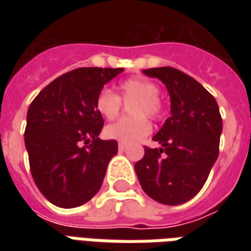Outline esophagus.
Returning <instances> with one entry per match:
<instances>
[{"label":"esophagus","instance_id":"obj_1","mask_svg":"<svg viewBox=\"0 0 251 251\" xmlns=\"http://www.w3.org/2000/svg\"><path fill=\"white\" fill-rule=\"evenodd\" d=\"M118 149H120L121 152H124V151H126V149H127V145H126V144H122V142H120V144H118Z\"/></svg>","mask_w":251,"mask_h":251}]
</instances>
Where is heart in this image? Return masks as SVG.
<instances>
[{"label": "heart", "mask_w": 251, "mask_h": 251, "mask_svg": "<svg viewBox=\"0 0 251 251\" xmlns=\"http://www.w3.org/2000/svg\"><path fill=\"white\" fill-rule=\"evenodd\" d=\"M158 93L160 87L157 84L144 77L124 80L118 86V95L111 90L103 88L97 97L95 107L104 120H115L121 113L122 102L130 103L131 100H134L130 104V114L133 118L121 120L106 126V137L122 144H133L147 137L152 130L147 117L156 121L163 115L164 106Z\"/></svg>", "instance_id": "obj_1"}]
</instances>
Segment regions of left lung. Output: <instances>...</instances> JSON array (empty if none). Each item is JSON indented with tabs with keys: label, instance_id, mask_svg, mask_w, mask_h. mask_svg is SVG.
Instances as JSON below:
<instances>
[{
	"label": "left lung",
	"instance_id": "obj_1",
	"mask_svg": "<svg viewBox=\"0 0 251 251\" xmlns=\"http://www.w3.org/2000/svg\"><path fill=\"white\" fill-rule=\"evenodd\" d=\"M168 88L171 117L134 165L144 192L161 204H183L203 188L219 154L222 117L215 98L174 67L144 70Z\"/></svg>",
	"mask_w": 251,
	"mask_h": 251
}]
</instances>
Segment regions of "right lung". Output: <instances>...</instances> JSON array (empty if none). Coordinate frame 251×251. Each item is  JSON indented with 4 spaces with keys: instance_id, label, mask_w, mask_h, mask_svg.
Wrapping results in <instances>:
<instances>
[{
    "instance_id": "right-lung-1",
    "label": "right lung",
    "mask_w": 251,
    "mask_h": 251,
    "mask_svg": "<svg viewBox=\"0 0 251 251\" xmlns=\"http://www.w3.org/2000/svg\"><path fill=\"white\" fill-rule=\"evenodd\" d=\"M124 68L82 67L41 90L26 114L25 147L32 177L52 204L77 207L97 195L115 140H100L104 121L95 107L102 88Z\"/></svg>"
}]
</instances>
